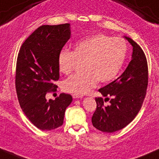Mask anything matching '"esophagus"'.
<instances>
[{
	"label": "esophagus",
	"instance_id": "obj_1",
	"mask_svg": "<svg viewBox=\"0 0 159 159\" xmlns=\"http://www.w3.org/2000/svg\"><path fill=\"white\" fill-rule=\"evenodd\" d=\"M72 96H73V98H80L83 97V94L74 93V94H72Z\"/></svg>",
	"mask_w": 159,
	"mask_h": 159
}]
</instances>
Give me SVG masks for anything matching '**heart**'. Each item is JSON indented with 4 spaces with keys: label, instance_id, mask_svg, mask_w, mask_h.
I'll use <instances>...</instances> for the list:
<instances>
[{
    "label": "heart",
    "instance_id": "obj_1",
    "mask_svg": "<svg viewBox=\"0 0 159 159\" xmlns=\"http://www.w3.org/2000/svg\"><path fill=\"white\" fill-rule=\"evenodd\" d=\"M128 52L126 41L98 34L76 43L73 52L62 50L58 56L61 73L69 75L82 63L83 71L63 82L62 88L70 93L84 94L100 83L111 82L117 76Z\"/></svg>",
    "mask_w": 159,
    "mask_h": 159
}]
</instances>
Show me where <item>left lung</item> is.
I'll use <instances>...</instances> for the list:
<instances>
[{"label":"left lung","instance_id":"8db88e82","mask_svg":"<svg viewBox=\"0 0 159 159\" xmlns=\"http://www.w3.org/2000/svg\"><path fill=\"white\" fill-rule=\"evenodd\" d=\"M133 46L132 59L116 80L100 89L106 98H95L97 107L92 117L93 126L99 131L113 133L127 126L141 108L148 85V65L145 53L131 38L125 37ZM111 97L107 106L104 102Z\"/></svg>","mask_w":159,"mask_h":159}]
</instances>
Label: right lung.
<instances>
[{"mask_svg":"<svg viewBox=\"0 0 159 159\" xmlns=\"http://www.w3.org/2000/svg\"><path fill=\"white\" fill-rule=\"evenodd\" d=\"M70 37V24L42 25L23 43L17 57L16 89L22 111L34 125L43 131L63 125L70 94L61 93L55 100L46 99L56 92L59 80L58 56Z\"/></svg>","mask_w":159,"mask_h":159,"instance_id":"add662e5","label":"right lung"}]
</instances>
